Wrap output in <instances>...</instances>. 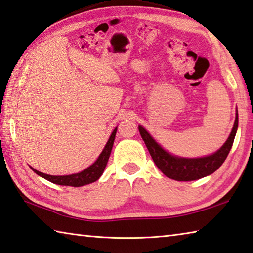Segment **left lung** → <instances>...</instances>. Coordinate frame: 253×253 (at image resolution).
<instances>
[{"mask_svg": "<svg viewBox=\"0 0 253 253\" xmlns=\"http://www.w3.org/2000/svg\"><path fill=\"white\" fill-rule=\"evenodd\" d=\"M238 129V112L236 115L231 133H230L225 143L211 156L197 158V159H185L178 158L168 153L159 145L153 138L150 135L143 126H139L140 134L142 136L145 145L149 150L150 154L153 159L154 163L161 170V172L168 178L176 181H193L212 174L222 166L227 159L230 150L232 148L234 136H236Z\"/></svg>", "mask_w": 253, "mask_h": 253, "instance_id": "1", "label": "left lung"}]
</instances>
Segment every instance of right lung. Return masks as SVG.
<instances>
[{"mask_svg": "<svg viewBox=\"0 0 253 253\" xmlns=\"http://www.w3.org/2000/svg\"><path fill=\"white\" fill-rule=\"evenodd\" d=\"M117 127H115L114 131L111 134L110 139L108 141V143L105 144V147L103 149V151L100 154V157L97 158V160L93 163L92 166H90L80 173H75V174H70V175H48L45 173H42L38 170L31 168L35 173L38 175L42 176L47 181H50L52 183L59 184V185H70V187H82V185H85L88 183H92L96 181L100 178L103 173V171L105 169L106 163H108V160L110 158L111 154V150H112L113 147V142H114V138H115V133H117Z\"/></svg>", "mask_w": 253, "mask_h": 253, "instance_id": "add662e5", "label": "right lung"}]
</instances>
